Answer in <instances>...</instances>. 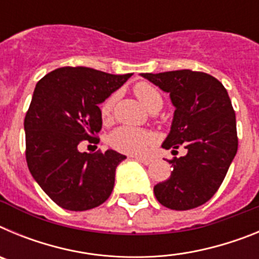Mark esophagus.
<instances>
[{
	"mask_svg": "<svg viewBox=\"0 0 259 259\" xmlns=\"http://www.w3.org/2000/svg\"><path fill=\"white\" fill-rule=\"evenodd\" d=\"M137 161H140L141 163L144 164H150L153 162L152 158H148V157H136Z\"/></svg>",
	"mask_w": 259,
	"mask_h": 259,
	"instance_id": "esophagus-1",
	"label": "esophagus"
}]
</instances>
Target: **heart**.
Segmentation results:
<instances>
[{"label": "heart", "mask_w": 259, "mask_h": 259, "mask_svg": "<svg viewBox=\"0 0 259 259\" xmlns=\"http://www.w3.org/2000/svg\"><path fill=\"white\" fill-rule=\"evenodd\" d=\"M134 92L139 98V101L148 110L162 107L161 95L149 83H144V81L137 83L134 88ZM115 98V95H111L102 102L100 113H101V118L104 120H109L111 118ZM150 143H152V135L145 130L136 127L122 125L109 135L110 146L118 152L127 153V154H139V153L145 152Z\"/></svg>", "instance_id": "1"}]
</instances>
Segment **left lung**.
I'll use <instances>...</instances> for the list:
<instances>
[{"mask_svg": "<svg viewBox=\"0 0 259 259\" xmlns=\"http://www.w3.org/2000/svg\"><path fill=\"white\" fill-rule=\"evenodd\" d=\"M175 106L170 134L162 144L184 157L174 158L171 176L154 187L158 202L172 210L201 206L218 191L237 152L236 115L223 84L200 71L141 74Z\"/></svg>", "mask_w": 259, "mask_h": 259, "instance_id": "left-lung-1", "label": "left lung"}]
</instances>
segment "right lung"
I'll list each match as a JSON object with an SVG mask.
<instances>
[{"label":"right lung","mask_w":259,"mask_h":259,"mask_svg":"<svg viewBox=\"0 0 259 259\" xmlns=\"http://www.w3.org/2000/svg\"><path fill=\"white\" fill-rule=\"evenodd\" d=\"M132 74L113 75L89 67H61L36 84L24 118L29 172L58 206L84 211L104 203L113 192L115 170L125 155L81 153V141L98 143V105Z\"/></svg>","instance_id":"add662e5"}]
</instances>
